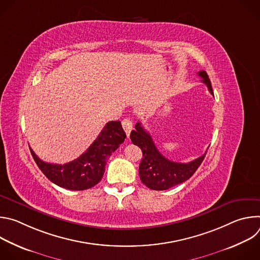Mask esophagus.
Here are the masks:
<instances>
[{
  "instance_id": "obj_1",
  "label": "esophagus",
  "mask_w": 260,
  "mask_h": 260,
  "mask_svg": "<svg viewBox=\"0 0 260 260\" xmlns=\"http://www.w3.org/2000/svg\"><path fill=\"white\" fill-rule=\"evenodd\" d=\"M121 124H122V127H123V129H124L126 136L128 137L129 134H131V132H132V129H133V122H132V120H131L129 118H124V119L122 120Z\"/></svg>"
}]
</instances>
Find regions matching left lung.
<instances>
[{"label":"left lung","mask_w":260,"mask_h":260,"mask_svg":"<svg viewBox=\"0 0 260 260\" xmlns=\"http://www.w3.org/2000/svg\"><path fill=\"white\" fill-rule=\"evenodd\" d=\"M202 81L207 85L209 91L214 95L211 81L205 71L198 73ZM136 129L131 133L132 142L141 148L143 158L139 167V175L143 184L153 190H167L188 180L203 162L206 153L197 159L187 162H175L166 158L158 150L140 122L136 124Z\"/></svg>","instance_id":"8db88e82"}]
</instances>
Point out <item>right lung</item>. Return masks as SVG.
I'll return each instance as SVG.
<instances>
[{"label":"right lung","instance_id":"1","mask_svg":"<svg viewBox=\"0 0 260 260\" xmlns=\"http://www.w3.org/2000/svg\"><path fill=\"white\" fill-rule=\"evenodd\" d=\"M125 138L120 121H110L82 155L63 165L45 162L29 150L37 166L52 183L70 190H84L102 180L107 159Z\"/></svg>","mask_w":260,"mask_h":260}]
</instances>
